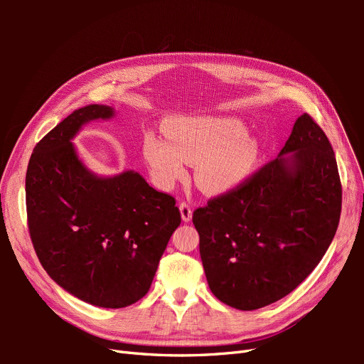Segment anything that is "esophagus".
Returning <instances> with one entry per match:
<instances>
[{"label":"esophagus","mask_w":364,"mask_h":364,"mask_svg":"<svg viewBox=\"0 0 364 364\" xmlns=\"http://www.w3.org/2000/svg\"><path fill=\"white\" fill-rule=\"evenodd\" d=\"M179 209H181V215H182V220L183 222H190L191 217H193V209L191 206L186 203V202H182L179 205Z\"/></svg>","instance_id":"esophagus-1"}]
</instances>
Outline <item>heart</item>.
Listing matches in <instances>:
<instances>
[{"label":"heart","instance_id":"1","mask_svg":"<svg viewBox=\"0 0 364 364\" xmlns=\"http://www.w3.org/2000/svg\"><path fill=\"white\" fill-rule=\"evenodd\" d=\"M167 138L146 134L142 153L151 179L171 190L188 176L186 164H196V181L208 194L237 190L252 174L258 142L235 118L182 117L165 126Z\"/></svg>","mask_w":364,"mask_h":364}]
</instances>
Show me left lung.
<instances>
[{"label": "left lung", "instance_id": "1", "mask_svg": "<svg viewBox=\"0 0 364 364\" xmlns=\"http://www.w3.org/2000/svg\"><path fill=\"white\" fill-rule=\"evenodd\" d=\"M289 152L294 155L285 159ZM340 213L333 147L304 114L277 159L193 213L209 289L243 311L282 299L323 258Z\"/></svg>", "mask_w": 364, "mask_h": 364}]
</instances>
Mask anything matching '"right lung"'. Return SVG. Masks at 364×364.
Masks as SVG:
<instances>
[{
	"mask_svg": "<svg viewBox=\"0 0 364 364\" xmlns=\"http://www.w3.org/2000/svg\"><path fill=\"white\" fill-rule=\"evenodd\" d=\"M114 109H77L33 150L26 174L27 225L42 267L63 290L103 308L144 297L171 234L181 225L176 199L135 171L97 178L71 139Z\"/></svg>",
	"mask_w": 364,
	"mask_h": 364,
	"instance_id": "1",
	"label": "right lung"
}]
</instances>
